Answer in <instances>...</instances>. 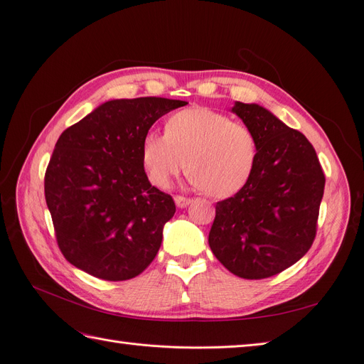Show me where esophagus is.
Here are the masks:
<instances>
[{
	"label": "esophagus",
	"instance_id": "obj_1",
	"mask_svg": "<svg viewBox=\"0 0 364 364\" xmlns=\"http://www.w3.org/2000/svg\"><path fill=\"white\" fill-rule=\"evenodd\" d=\"M174 202L179 208H185L191 203L190 197H183V196H174Z\"/></svg>",
	"mask_w": 364,
	"mask_h": 364
}]
</instances>
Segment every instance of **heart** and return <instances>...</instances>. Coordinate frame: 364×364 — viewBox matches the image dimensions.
Listing matches in <instances>:
<instances>
[{"label":"heart","mask_w":364,"mask_h":364,"mask_svg":"<svg viewBox=\"0 0 364 364\" xmlns=\"http://www.w3.org/2000/svg\"><path fill=\"white\" fill-rule=\"evenodd\" d=\"M141 161L149 181L159 188H167L188 162L191 183L225 199L249 182L258 161V139L250 127L229 115L191 107L173 114L165 134L147 132Z\"/></svg>","instance_id":"heart-1"}]
</instances>
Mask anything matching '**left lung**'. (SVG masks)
Listing matches in <instances>:
<instances>
[{
  "instance_id": "1",
  "label": "left lung",
  "mask_w": 364,
  "mask_h": 364,
  "mask_svg": "<svg viewBox=\"0 0 364 364\" xmlns=\"http://www.w3.org/2000/svg\"><path fill=\"white\" fill-rule=\"evenodd\" d=\"M232 112L257 135L258 161L245 188L217 202L209 247L237 277L270 278L310 250L325 174L299 130L259 105L237 102Z\"/></svg>"
}]
</instances>
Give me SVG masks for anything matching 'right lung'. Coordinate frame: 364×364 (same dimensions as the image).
<instances>
[{
    "label": "right lung",
    "instance_id": "1",
    "mask_svg": "<svg viewBox=\"0 0 364 364\" xmlns=\"http://www.w3.org/2000/svg\"><path fill=\"white\" fill-rule=\"evenodd\" d=\"M185 105L121 98L63 130L43 188L58 246L73 266L105 281H126L155 259L176 205L149 182L141 144L158 118Z\"/></svg>",
    "mask_w": 364,
    "mask_h": 364
}]
</instances>
